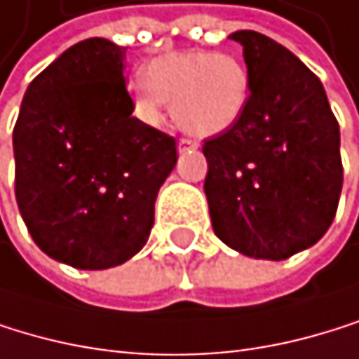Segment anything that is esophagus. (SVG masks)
Returning a JSON list of instances; mask_svg holds the SVG:
<instances>
[{"label": "esophagus", "mask_w": 359, "mask_h": 359, "mask_svg": "<svg viewBox=\"0 0 359 359\" xmlns=\"http://www.w3.org/2000/svg\"><path fill=\"white\" fill-rule=\"evenodd\" d=\"M197 147H199V144L195 140H190V138H180V142H177L180 151H190V149H197Z\"/></svg>", "instance_id": "34e87169"}]
</instances>
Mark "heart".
I'll return each mask as SVG.
<instances>
[{
    "instance_id": "b5f03b06",
    "label": "heart",
    "mask_w": 359,
    "mask_h": 359,
    "mask_svg": "<svg viewBox=\"0 0 359 359\" xmlns=\"http://www.w3.org/2000/svg\"><path fill=\"white\" fill-rule=\"evenodd\" d=\"M142 80L136 93L144 116L158 121L164 102H173L175 121L199 136H217L236 126L249 102L247 67L229 53H164L147 65Z\"/></svg>"
}]
</instances>
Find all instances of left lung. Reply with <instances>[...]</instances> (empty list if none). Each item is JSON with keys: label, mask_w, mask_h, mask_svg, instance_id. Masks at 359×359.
<instances>
[{"label": "left lung", "mask_w": 359, "mask_h": 359, "mask_svg": "<svg viewBox=\"0 0 359 359\" xmlns=\"http://www.w3.org/2000/svg\"><path fill=\"white\" fill-rule=\"evenodd\" d=\"M243 45L249 102L236 126L208 138L205 197L215 233L255 260H286L330 229L342 190L340 128L318 77L260 32Z\"/></svg>", "instance_id": "left-lung-1"}]
</instances>
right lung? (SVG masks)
<instances>
[{"instance_id":"right-lung-1","label":"right lung","mask_w":359,"mask_h":359,"mask_svg":"<svg viewBox=\"0 0 359 359\" xmlns=\"http://www.w3.org/2000/svg\"><path fill=\"white\" fill-rule=\"evenodd\" d=\"M126 47L86 39L25 90L13 132L15 195L34 243L82 271L128 262L149 238L175 138L132 116Z\"/></svg>"}]
</instances>
